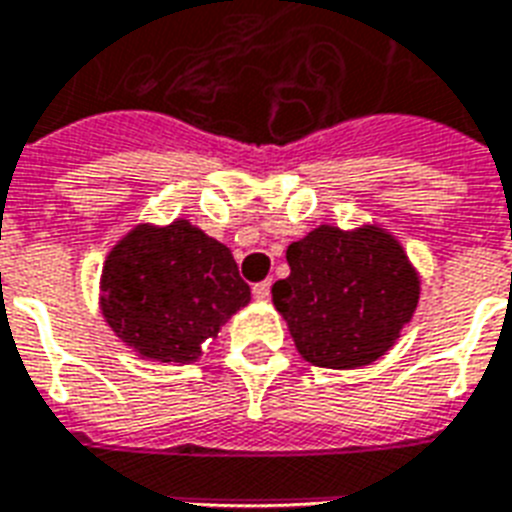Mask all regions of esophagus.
I'll use <instances>...</instances> for the list:
<instances>
[{
	"label": "esophagus",
	"mask_w": 512,
	"mask_h": 512,
	"mask_svg": "<svg viewBox=\"0 0 512 512\" xmlns=\"http://www.w3.org/2000/svg\"><path fill=\"white\" fill-rule=\"evenodd\" d=\"M269 288H272V285H269L267 280H264V283L253 285V299H256V301H267L269 299Z\"/></svg>",
	"instance_id": "esophagus-1"
}]
</instances>
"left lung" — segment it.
I'll list each match as a JSON object with an SVG mask.
<instances>
[{
    "label": "left lung",
    "instance_id": "obj_1",
    "mask_svg": "<svg viewBox=\"0 0 512 512\" xmlns=\"http://www.w3.org/2000/svg\"><path fill=\"white\" fill-rule=\"evenodd\" d=\"M291 275L272 285L296 350L320 368H363L395 347L417 312L422 280L382 224H320L288 245Z\"/></svg>",
    "mask_w": 512,
    "mask_h": 512
}]
</instances>
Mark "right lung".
Returning a JSON list of instances; mask_svg holds the SVG:
<instances>
[{
	"label": "right lung",
	"mask_w": 512,
	"mask_h": 512,
	"mask_svg": "<svg viewBox=\"0 0 512 512\" xmlns=\"http://www.w3.org/2000/svg\"><path fill=\"white\" fill-rule=\"evenodd\" d=\"M248 301L232 251L186 219L141 221L101 269V315L125 347L154 363H194L202 342Z\"/></svg>",
	"instance_id": "right-lung-1"
}]
</instances>
